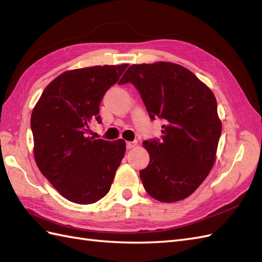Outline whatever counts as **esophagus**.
Segmentation results:
<instances>
[{
    "mask_svg": "<svg viewBox=\"0 0 262 262\" xmlns=\"http://www.w3.org/2000/svg\"><path fill=\"white\" fill-rule=\"evenodd\" d=\"M138 146V141H131V142H126V148L131 149Z\"/></svg>",
    "mask_w": 262,
    "mask_h": 262,
    "instance_id": "34e87169",
    "label": "esophagus"
}]
</instances>
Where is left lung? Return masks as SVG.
Instances as JSON below:
<instances>
[{"label": "left lung", "mask_w": 262, "mask_h": 262, "mask_svg": "<svg viewBox=\"0 0 262 262\" xmlns=\"http://www.w3.org/2000/svg\"><path fill=\"white\" fill-rule=\"evenodd\" d=\"M131 83L149 118L166 121L162 140L144 142L147 167L140 170L146 192L161 202H176L195 191L215 162L222 132L212 91L191 71L170 62L133 64L119 84Z\"/></svg>", "instance_id": "obj_1"}]
</instances>
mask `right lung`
Returning <instances> with one entry per match:
<instances>
[{"instance_id":"obj_1","label":"right lung","mask_w":262,"mask_h":262,"mask_svg":"<svg viewBox=\"0 0 262 262\" xmlns=\"http://www.w3.org/2000/svg\"><path fill=\"white\" fill-rule=\"evenodd\" d=\"M128 66L67 71L46 87L31 114L38 168L71 202L95 203L112 187L125 142L89 137L90 123L101 122V99Z\"/></svg>"}]
</instances>
